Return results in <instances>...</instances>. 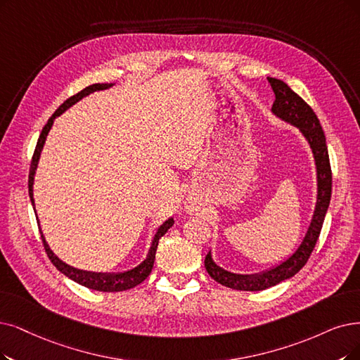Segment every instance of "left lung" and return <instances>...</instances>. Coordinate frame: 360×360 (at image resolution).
I'll return each mask as SVG.
<instances>
[{
	"label": "left lung",
	"instance_id": "left-lung-1",
	"mask_svg": "<svg viewBox=\"0 0 360 360\" xmlns=\"http://www.w3.org/2000/svg\"><path fill=\"white\" fill-rule=\"evenodd\" d=\"M267 81L276 97L273 102L271 112L283 121L298 127L313 150L316 169H318V202H316L311 223L301 245L290 258H286L276 267L258 273V275H236V273H230L219 267L212 262L211 252L207 254L205 269L208 275L215 282L238 291H263L285 279L292 278L300 269L304 267L314 250L316 242L319 239L325 214L329 207L330 192H333V171H330L329 164L326 139L318 117L304 100L294 93L283 81L276 78H267Z\"/></svg>",
	"mask_w": 360,
	"mask_h": 360
}]
</instances>
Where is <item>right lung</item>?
<instances>
[{
	"instance_id": "right-lung-1",
	"label": "right lung",
	"mask_w": 360,
	"mask_h": 360,
	"mask_svg": "<svg viewBox=\"0 0 360 360\" xmlns=\"http://www.w3.org/2000/svg\"><path fill=\"white\" fill-rule=\"evenodd\" d=\"M112 84H93V85H89L87 89L81 90L79 93H77L75 96L69 97L66 102H63L59 109H57L53 117L47 121V124L44 125V128H42V131L39 134V139L37 141V146H35V150H34V156H32V161H31V168H30V181H27V186H30V198H31V202L34 205V193H32V184H34V174H35V169H37V165H38V160H39V155H41V150H42V146H44V141H46V137L50 131V128L53 125V121L56 117H59V115L62 112H65L68 108H70L74 103H77L78 100H81L82 97L89 96L90 93L93 91H97V90H105L108 87H110ZM174 224V220L172 219H168L160 229H158V232L152 240V247L148 252V257L146 260L140 263L137 267L128 270V271H122V273H93V271H85V270H78L75 267H70L68 264H65L62 260H59L57 258L53 251L50 250V247L47 245V242L44 239V236H42L41 233V239H42V243H44V250L50 258V262L56 266L57 270H60L63 275H66L69 279L75 281L77 283L82 285V286H87V288L90 290H94V291H102V292H120V291H127V290H131L134 288V286H137L139 283H141L143 281H145L152 271V267H153V262H155V254H156V248H158V242H160V239L167 233V230Z\"/></svg>"
}]
</instances>
